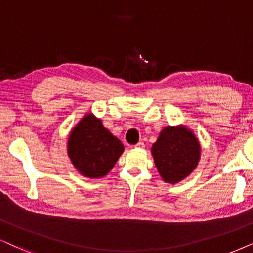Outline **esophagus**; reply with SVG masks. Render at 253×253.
Returning <instances> with one entry per match:
<instances>
[{"label":"esophagus","instance_id":"34e87169","mask_svg":"<svg viewBox=\"0 0 253 253\" xmlns=\"http://www.w3.org/2000/svg\"><path fill=\"white\" fill-rule=\"evenodd\" d=\"M134 147H135V148L142 149V148H145V143H143V142H137V143H136V145H135V146H134Z\"/></svg>","mask_w":253,"mask_h":253}]
</instances>
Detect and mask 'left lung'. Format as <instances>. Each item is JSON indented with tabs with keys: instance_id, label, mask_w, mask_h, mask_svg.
<instances>
[{
	"instance_id": "1",
	"label": "left lung",
	"mask_w": 253,
	"mask_h": 253,
	"mask_svg": "<svg viewBox=\"0 0 253 253\" xmlns=\"http://www.w3.org/2000/svg\"><path fill=\"white\" fill-rule=\"evenodd\" d=\"M152 155L162 180L175 184L197 167L201 146L193 130L183 125L167 126L152 146Z\"/></svg>"
}]
</instances>
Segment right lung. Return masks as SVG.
Wrapping results in <instances>:
<instances>
[{
  "instance_id": "1",
  "label": "right lung",
  "mask_w": 253,
  "mask_h": 253,
  "mask_svg": "<svg viewBox=\"0 0 253 253\" xmlns=\"http://www.w3.org/2000/svg\"><path fill=\"white\" fill-rule=\"evenodd\" d=\"M124 145L92 113L73 127L68 140V155L75 168L88 178L104 177L117 164Z\"/></svg>"
}]
</instances>
